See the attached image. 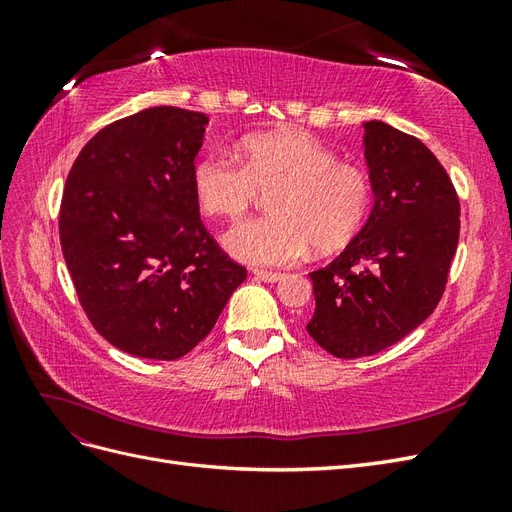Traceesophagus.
I'll use <instances>...</instances> for the list:
<instances>
[{"instance_id":"1","label":"esophagus","mask_w":512,"mask_h":512,"mask_svg":"<svg viewBox=\"0 0 512 512\" xmlns=\"http://www.w3.org/2000/svg\"><path fill=\"white\" fill-rule=\"evenodd\" d=\"M254 275L258 277V280L269 282V284H275V282L284 280V273H277V271H262V269H258V271H254Z\"/></svg>"}]
</instances>
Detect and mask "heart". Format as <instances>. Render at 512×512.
<instances>
[{
	"instance_id": "obj_1",
	"label": "heart",
	"mask_w": 512,
	"mask_h": 512,
	"mask_svg": "<svg viewBox=\"0 0 512 512\" xmlns=\"http://www.w3.org/2000/svg\"><path fill=\"white\" fill-rule=\"evenodd\" d=\"M241 160L228 151L205 153L192 170L198 207L213 218L239 222L258 194H273V218L245 222L226 235V250L245 265L288 267L309 247L333 254L348 245L369 218L374 183L367 170L339 160L307 132L247 136Z\"/></svg>"
}]
</instances>
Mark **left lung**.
<instances>
[{
	"instance_id": "left-lung-1",
	"label": "left lung",
	"mask_w": 512,
	"mask_h": 512,
	"mask_svg": "<svg viewBox=\"0 0 512 512\" xmlns=\"http://www.w3.org/2000/svg\"><path fill=\"white\" fill-rule=\"evenodd\" d=\"M365 160L376 203L346 250L309 273L314 342L337 359L397 344L440 303L459 243V198L440 160L382 121H367Z\"/></svg>"
}]
</instances>
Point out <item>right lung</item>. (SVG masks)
I'll return each instance as SVG.
<instances>
[{"mask_svg": "<svg viewBox=\"0 0 512 512\" xmlns=\"http://www.w3.org/2000/svg\"><path fill=\"white\" fill-rule=\"evenodd\" d=\"M205 113L153 106L81 149L59 207L76 297L115 348L175 361L213 329L247 277L200 220L192 192Z\"/></svg>", "mask_w": 512, "mask_h": 512, "instance_id": "obj_1", "label": "right lung"}]
</instances>
